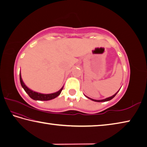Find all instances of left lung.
Returning <instances> with one entry per match:
<instances>
[{
    "label": "left lung",
    "mask_w": 147,
    "mask_h": 147,
    "mask_svg": "<svg viewBox=\"0 0 147 147\" xmlns=\"http://www.w3.org/2000/svg\"><path fill=\"white\" fill-rule=\"evenodd\" d=\"M119 91H117V92H119ZM117 92H116V93H115L114 95H113L112 96H111V97H108V98H106V99H101V100H96V99H92V98H90V97H87V96H86L85 95H84V96H85L87 98H88V99H91V100H92V101H96V102H105V101H110V100H111L112 99H113L114 98V97L116 96V94H117Z\"/></svg>",
    "instance_id": "1"
}]
</instances>
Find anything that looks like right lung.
<instances>
[{
	"label": "right lung",
	"instance_id": "1",
	"mask_svg": "<svg viewBox=\"0 0 147 147\" xmlns=\"http://www.w3.org/2000/svg\"><path fill=\"white\" fill-rule=\"evenodd\" d=\"M20 82L22 87L24 88L25 92L28 94V96H29L32 99L36 100V101H37H37H49V100L55 98V97H57L60 95V94L61 93L62 90L63 89V87H64V86L62 87L61 90H59L58 92H55V93L45 94H41V93H38V92L33 91L29 88H28L26 85L22 81V78H21V74H20Z\"/></svg>",
	"mask_w": 147,
	"mask_h": 147
}]
</instances>
